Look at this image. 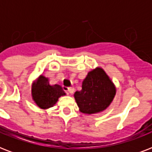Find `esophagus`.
Returning a JSON list of instances; mask_svg holds the SVG:
<instances>
[{"label":"esophagus","instance_id":"34e87169","mask_svg":"<svg viewBox=\"0 0 152 152\" xmlns=\"http://www.w3.org/2000/svg\"><path fill=\"white\" fill-rule=\"evenodd\" d=\"M68 91H69V94L72 95L74 93V88H68Z\"/></svg>","mask_w":152,"mask_h":152}]
</instances>
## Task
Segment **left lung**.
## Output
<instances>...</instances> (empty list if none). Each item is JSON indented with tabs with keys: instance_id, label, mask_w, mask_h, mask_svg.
I'll return each mask as SVG.
<instances>
[{
	"instance_id": "8db88e82",
	"label": "left lung",
	"mask_w": 152,
	"mask_h": 152,
	"mask_svg": "<svg viewBox=\"0 0 152 152\" xmlns=\"http://www.w3.org/2000/svg\"><path fill=\"white\" fill-rule=\"evenodd\" d=\"M116 94L115 87L101 68L89 72L83 80L82 90L74 94L77 106L83 113H95L106 110Z\"/></svg>"
}]
</instances>
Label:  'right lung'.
I'll return each mask as SVG.
<instances>
[{"instance_id":"obj_1","label":"right lung","mask_w":152,"mask_h":152,"mask_svg":"<svg viewBox=\"0 0 152 152\" xmlns=\"http://www.w3.org/2000/svg\"><path fill=\"white\" fill-rule=\"evenodd\" d=\"M32 98L35 103L42 109L52 107L61 96L65 95L64 90L58 84L51 85L48 78L40 76L33 83L31 90Z\"/></svg>"}]
</instances>
